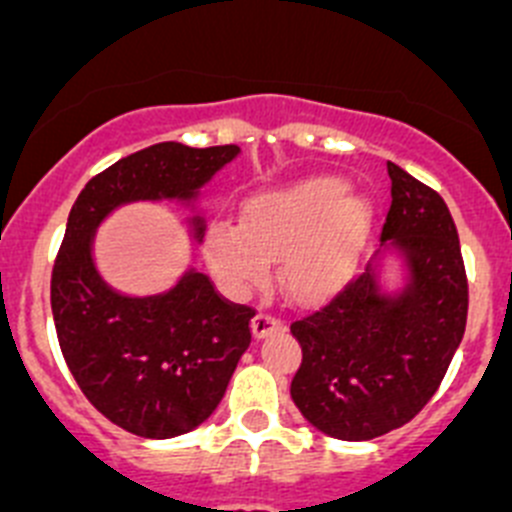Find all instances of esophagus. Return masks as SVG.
I'll use <instances>...</instances> for the list:
<instances>
[{
  "mask_svg": "<svg viewBox=\"0 0 512 512\" xmlns=\"http://www.w3.org/2000/svg\"><path fill=\"white\" fill-rule=\"evenodd\" d=\"M280 329H283V321L275 319L273 313L260 311L255 319H252V334H255V339H265V336L275 334V331Z\"/></svg>",
  "mask_w": 512,
  "mask_h": 512,
  "instance_id": "1",
  "label": "esophagus"
}]
</instances>
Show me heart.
<instances>
[{"mask_svg": "<svg viewBox=\"0 0 512 512\" xmlns=\"http://www.w3.org/2000/svg\"><path fill=\"white\" fill-rule=\"evenodd\" d=\"M375 211L365 196H349L344 178H311L257 196L242 224L216 219L206 232V260L234 293L262 285L270 262L301 303L334 296L357 270Z\"/></svg>", "mask_w": 512, "mask_h": 512, "instance_id": "heart-1", "label": "heart"}]
</instances>
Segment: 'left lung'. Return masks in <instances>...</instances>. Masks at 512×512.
I'll return each instance as SVG.
<instances>
[{"label":"left lung","mask_w":512,"mask_h":512,"mask_svg":"<svg viewBox=\"0 0 512 512\" xmlns=\"http://www.w3.org/2000/svg\"><path fill=\"white\" fill-rule=\"evenodd\" d=\"M390 239L408 267L398 296L375 270L349 280L324 308L293 321L303 349L290 398L311 426L342 441H370L421 413L462 344L469 288L444 199L388 163Z\"/></svg>","instance_id":"8db88e82"}]
</instances>
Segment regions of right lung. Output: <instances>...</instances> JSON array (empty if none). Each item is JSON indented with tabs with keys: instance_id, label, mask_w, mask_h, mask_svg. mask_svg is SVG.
I'll list each match as a JSON object with an SVG mask.
<instances>
[{
	"instance_id": "add662e5",
	"label": "right lung",
	"mask_w": 512,
	"mask_h": 512,
	"mask_svg": "<svg viewBox=\"0 0 512 512\" xmlns=\"http://www.w3.org/2000/svg\"><path fill=\"white\" fill-rule=\"evenodd\" d=\"M237 153V145L145 147L91 178L68 214L50 278L58 344L96 411L142 439L188 434L216 411L252 342L255 308L219 296L196 270L163 296H122L96 273L94 232L130 201H193ZM193 227L201 237L199 216Z\"/></svg>"
}]
</instances>
